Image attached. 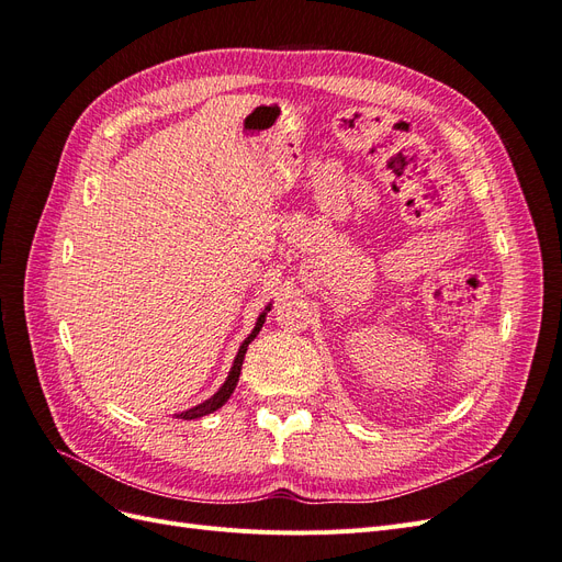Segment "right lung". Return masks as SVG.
<instances>
[{
  "label": "right lung",
  "mask_w": 562,
  "mask_h": 562,
  "mask_svg": "<svg viewBox=\"0 0 562 562\" xmlns=\"http://www.w3.org/2000/svg\"><path fill=\"white\" fill-rule=\"evenodd\" d=\"M262 323H265V314H260L258 323H255L252 333H250V335L244 339V345H241L239 353H236L234 366H232V370H229V378H227V382H225L223 386H220L217 394H215L213 398H209V401H203L201 405H196V407H190V411L180 413V415H178L180 419H196V417H203V415H211V413H215V411H217L220 405H225V403H227V398L234 394L236 382H239V375H241V366H244V356H246V349H248V345L252 342V339L258 337V333H260V328H262Z\"/></svg>",
  "instance_id": "obj_1"
}]
</instances>
